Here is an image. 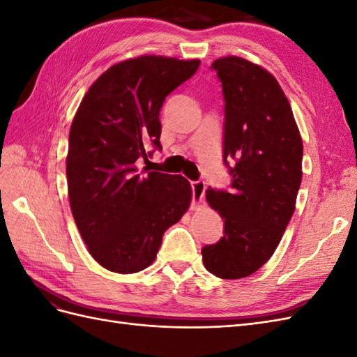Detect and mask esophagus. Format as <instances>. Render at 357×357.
<instances>
[{
    "mask_svg": "<svg viewBox=\"0 0 357 357\" xmlns=\"http://www.w3.org/2000/svg\"><path fill=\"white\" fill-rule=\"evenodd\" d=\"M205 195V183L192 181V208H199L204 204Z\"/></svg>",
    "mask_w": 357,
    "mask_h": 357,
    "instance_id": "34e87169",
    "label": "esophagus"
}]
</instances>
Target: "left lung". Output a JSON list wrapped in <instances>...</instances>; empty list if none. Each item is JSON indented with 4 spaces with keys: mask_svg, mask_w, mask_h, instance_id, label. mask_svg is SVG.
Listing matches in <instances>:
<instances>
[{
    "mask_svg": "<svg viewBox=\"0 0 357 357\" xmlns=\"http://www.w3.org/2000/svg\"><path fill=\"white\" fill-rule=\"evenodd\" d=\"M211 68L225 98L223 162L232 190L208 188L205 198L225 220V234L205 245L202 262L219 278L252 275L282 240L302 180V138L290 104L271 73L240 56ZM237 164L229 167L226 158Z\"/></svg>",
    "mask_w": 357,
    "mask_h": 357,
    "instance_id": "8db88e82",
    "label": "left lung"
}]
</instances>
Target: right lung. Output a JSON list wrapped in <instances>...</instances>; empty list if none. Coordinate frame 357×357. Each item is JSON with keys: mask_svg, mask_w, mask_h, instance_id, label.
Returning <instances> with one entry per match:
<instances>
[{"mask_svg": "<svg viewBox=\"0 0 357 357\" xmlns=\"http://www.w3.org/2000/svg\"><path fill=\"white\" fill-rule=\"evenodd\" d=\"M199 59L143 55L117 62L86 92L73 119L67 183L71 213L91 256L119 274L153 264L162 235L192 201L183 176L135 162L160 146L159 113L167 95L190 79Z\"/></svg>", "mask_w": 357, "mask_h": 357, "instance_id": "add662e5", "label": "right lung"}]
</instances>
